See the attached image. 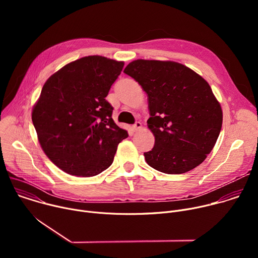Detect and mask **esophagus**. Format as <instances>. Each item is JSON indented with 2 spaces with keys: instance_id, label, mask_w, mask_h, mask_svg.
Instances as JSON below:
<instances>
[{
  "instance_id": "esophagus-1",
  "label": "esophagus",
  "mask_w": 258,
  "mask_h": 258,
  "mask_svg": "<svg viewBox=\"0 0 258 258\" xmlns=\"http://www.w3.org/2000/svg\"><path fill=\"white\" fill-rule=\"evenodd\" d=\"M133 128H134V131H135V132L141 131V130H142V123H141V122H136V123L134 124Z\"/></svg>"
}]
</instances>
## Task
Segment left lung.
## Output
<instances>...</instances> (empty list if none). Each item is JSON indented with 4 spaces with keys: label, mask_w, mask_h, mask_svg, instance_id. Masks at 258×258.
Wrapping results in <instances>:
<instances>
[{
    "label": "left lung",
    "mask_w": 258,
    "mask_h": 258,
    "mask_svg": "<svg viewBox=\"0 0 258 258\" xmlns=\"http://www.w3.org/2000/svg\"><path fill=\"white\" fill-rule=\"evenodd\" d=\"M148 97L153 149L144 153L154 169L179 174L201 164L223 124V110L208 83L186 65L138 59L123 71Z\"/></svg>",
    "instance_id": "obj_1"
}]
</instances>
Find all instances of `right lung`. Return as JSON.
<instances>
[{"mask_svg":"<svg viewBox=\"0 0 258 258\" xmlns=\"http://www.w3.org/2000/svg\"><path fill=\"white\" fill-rule=\"evenodd\" d=\"M124 62L88 56L70 62L45 83L31 119L43 151L68 174L89 177L112 164L128 137L112 119L108 92Z\"/></svg>","mask_w":258,"mask_h":258,"instance_id":"add662e5","label":"right lung"}]
</instances>
